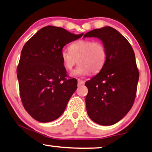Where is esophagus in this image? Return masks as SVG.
<instances>
[{"label": "esophagus", "instance_id": "obj_1", "mask_svg": "<svg viewBox=\"0 0 152 152\" xmlns=\"http://www.w3.org/2000/svg\"><path fill=\"white\" fill-rule=\"evenodd\" d=\"M77 82H78V84L81 85V84H84L85 81H83V80H80V79H78V80H77Z\"/></svg>", "mask_w": 152, "mask_h": 152}]
</instances>
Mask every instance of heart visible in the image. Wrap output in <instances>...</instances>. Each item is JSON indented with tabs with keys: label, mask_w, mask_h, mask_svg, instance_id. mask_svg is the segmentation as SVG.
<instances>
[{
	"label": "heart",
	"mask_w": 152,
	"mask_h": 152,
	"mask_svg": "<svg viewBox=\"0 0 152 152\" xmlns=\"http://www.w3.org/2000/svg\"><path fill=\"white\" fill-rule=\"evenodd\" d=\"M61 59L64 67L70 71L78 60L80 65L72 75L86 76L91 72L97 73L102 69L107 59V50L102 42L81 39L71 44L69 50H61Z\"/></svg>",
	"instance_id": "1"
}]
</instances>
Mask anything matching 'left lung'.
Returning a JSON list of instances; mask_svg holds the SVG:
<instances>
[{"label": "left lung", "instance_id": "left-lung-1", "mask_svg": "<svg viewBox=\"0 0 152 152\" xmlns=\"http://www.w3.org/2000/svg\"><path fill=\"white\" fill-rule=\"evenodd\" d=\"M99 38L107 50L102 69L86 82V97L89 117L102 125H113L130 110L134 102L139 72L135 54L129 42L111 27L96 28L83 38Z\"/></svg>", "mask_w": 152, "mask_h": 152}]
</instances>
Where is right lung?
I'll return each instance as SVG.
<instances>
[{
	"mask_svg": "<svg viewBox=\"0 0 152 152\" xmlns=\"http://www.w3.org/2000/svg\"><path fill=\"white\" fill-rule=\"evenodd\" d=\"M82 36L47 26L23 47L17 68L20 95L26 111L38 121L47 123L60 117L76 91L77 81L66 78L61 52L66 45Z\"/></svg>",
	"mask_w": 152,
	"mask_h": 152,
	"instance_id": "add662e5",
	"label": "right lung"
}]
</instances>
